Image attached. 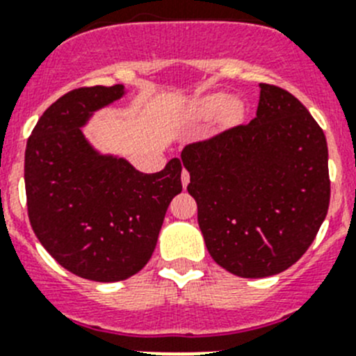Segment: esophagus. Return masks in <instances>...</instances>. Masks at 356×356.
<instances>
[{
    "label": "esophagus",
    "instance_id": "1",
    "mask_svg": "<svg viewBox=\"0 0 356 356\" xmlns=\"http://www.w3.org/2000/svg\"><path fill=\"white\" fill-rule=\"evenodd\" d=\"M181 181H182V188H186V186L189 184V172L188 170H182Z\"/></svg>",
    "mask_w": 356,
    "mask_h": 356
}]
</instances>
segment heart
<instances>
[{"mask_svg": "<svg viewBox=\"0 0 356 356\" xmlns=\"http://www.w3.org/2000/svg\"><path fill=\"white\" fill-rule=\"evenodd\" d=\"M227 102L228 98L225 95H221V92L219 95H209L198 99L197 105H195V111L200 115H204V118H209V115H214L219 111H223Z\"/></svg>", "mask_w": 356, "mask_h": 356, "instance_id": "b5f03b06", "label": "heart"}]
</instances>
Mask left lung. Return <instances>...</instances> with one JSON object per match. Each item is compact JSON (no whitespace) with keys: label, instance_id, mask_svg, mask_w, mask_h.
I'll list each match as a JSON object with an SVG mask.
<instances>
[{"label":"left lung","instance_id":"8db88e82","mask_svg":"<svg viewBox=\"0 0 356 356\" xmlns=\"http://www.w3.org/2000/svg\"><path fill=\"white\" fill-rule=\"evenodd\" d=\"M212 260L268 277L300 260L330 204L323 129L291 92L260 84L257 118L182 149Z\"/></svg>","mask_w":356,"mask_h":356}]
</instances>
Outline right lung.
Listing matches in <instances>:
<instances>
[{"label": "right lung", "instance_id": "right-lung-1", "mask_svg": "<svg viewBox=\"0 0 356 356\" xmlns=\"http://www.w3.org/2000/svg\"><path fill=\"white\" fill-rule=\"evenodd\" d=\"M124 86L79 88L36 122L24 156L33 232L61 267L114 283L145 267L172 198L182 191L181 159L142 174L124 158L99 154L82 126L124 96Z\"/></svg>", "mask_w": 356, "mask_h": 356}]
</instances>
